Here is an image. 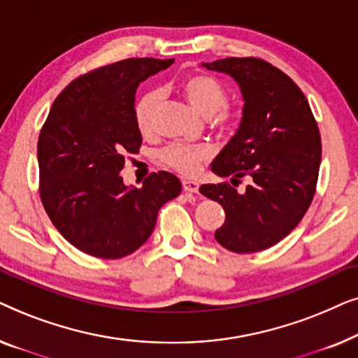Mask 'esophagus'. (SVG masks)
I'll return each instance as SVG.
<instances>
[{
  "label": "esophagus",
  "mask_w": 358,
  "mask_h": 358,
  "mask_svg": "<svg viewBox=\"0 0 358 358\" xmlns=\"http://www.w3.org/2000/svg\"><path fill=\"white\" fill-rule=\"evenodd\" d=\"M182 189L185 192H197L199 190V182H195V180H190V179H182Z\"/></svg>",
  "instance_id": "34e87169"
}]
</instances>
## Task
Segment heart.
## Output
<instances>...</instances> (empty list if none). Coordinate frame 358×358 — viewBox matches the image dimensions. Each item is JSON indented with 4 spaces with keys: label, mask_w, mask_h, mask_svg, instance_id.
Masks as SVG:
<instances>
[{
    "label": "heart",
    "mask_w": 358,
    "mask_h": 358,
    "mask_svg": "<svg viewBox=\"0 0 358 358\" xmlns=\"http://www.w3.org/2000/svg\"><path fill=\"white\" fill-rule=\"evenodd\" d=\"M179 87L185 99L200 114L205 117L213 115V125L217 129L229 131L238 125V112L228 106V91L218 78L208 73H192L182 78ZM161 99H163V94L159 90H148L136 99L134 117L140 134H153L156 112H158ZM210 156H212V148L208 145L169 143L159 150L158 159L166 168L178 171L180 174L192 176L197 173L203 161L210 159Z\"/></svg>",
    "instance_id": "1"
}]
</instances>
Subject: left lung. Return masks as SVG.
I'll return each mask as SVG.
<instances>
[{
  "instance_id": "obj_1",
  "label": "left lung",
  "mask_w": 358,
  "mask_h": 358,
  "mask_svg": "<svg viewBox=\"0 0 358 358\" xmlns=\"http://www.w3.org/2000/svg\"><path fill=\"white\" fill-rule=\"evenodd\" d=\"M203 66L233 76L244 97L241 125L212 171L233 185L249 177L252 185L244 194L229 182L199 190L227 213L215 231L223 248L264 251L295 229L315 197L321 164L317 122L296 83L262 58L228 57Z\"/></svg>"
}]
</instances>
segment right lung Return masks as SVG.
Wrapping results in <instances>:
<instances>
[{
	"instance_id": "1",
	"label": "right lung",
	"mask_w": 358,
	"mask_h": 358,
	"mask_svg": "<svg viewBox=\"0 0 358 358\" xmlns=\"http://www.w3.org/2000/svg\"><path fill=\"white\" fill-rule=\"evenodd\" d=\"M174 58H127L85 73L63 90L37 141L38 194L63 238L99 259H120L145 244L159 208L180 194V180L151 173L141 187L120 178L125 153H138L134 104L146 78Z\"/></svg>"
}]
</instances>
